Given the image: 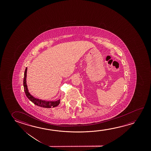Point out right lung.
Wrapping results in <instances>:
<instances>
[{
    "instance_id": "add662e5",
    "label": "right lung",
    "mask_w": 151,
    "mask_h": 151,
    "mask_svg": "<svg viewBox=\"0 0 151 151\" xmlns=\"http://www.w3.org/2000/svg\"><path fill=\"white\" fill-rule=\"evenodd\" d=\"M27 70V68H26L25 69L23 85H24V88L25 94H26V96L27 97L28 99H29L30 101H32L34 104L38 106L42 107L44 108H51L52 106V107L57 106L60 103V99L58 100L57 101H42L41 99H37L30 95L28 90L27 86L26 84Z\"/></svg>"
}]
</instances>
